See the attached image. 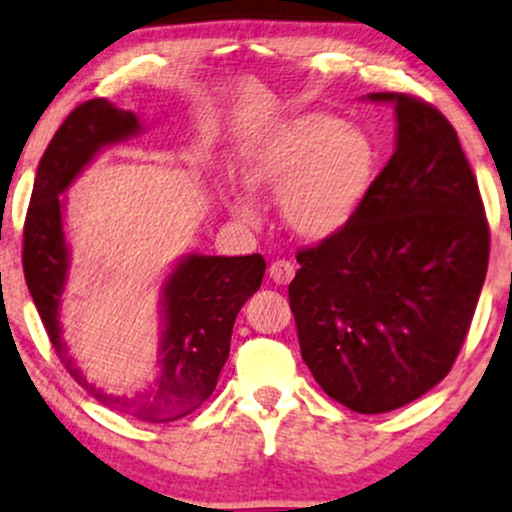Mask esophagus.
Returning a JSON list of instances; mask_svg holds the SVG:
<instances>
[{"label": "esophagus", "instance_id": "34e87169", "mask_svg": "<svg viewBox=\"0 0 512 512\" xmlns=\"http://www.w3.org/2000/svg\"><path fill=\"white\" fill-rule=\"evenodd\" d=\"M268 273H270V280L277 282V285H289L296 273V268H294V263H289V261H275L273 266H270Z\"/></svg>", "mask_w": 512, "mask_h": 512}]
</instances>
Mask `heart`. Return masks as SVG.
<instances>
[{"instance_id": "obj_1", "label": "heart", "mask_w": 512, "mask_h": 512, "mask_svg": "<svg viewBox=\"0 0 512 512\" xmlns=\"http://www.w3.org/2000/svg\"><path fill=\"white\" fill-rule=\"evenodd\" d=\"M375 144L323 111H301L246 137L237 178L249 194H277L282 223L304 242H327L356 218L375 175ZM249 194L225 189V208L256 223Z\"/></svg>"}]
</instances>
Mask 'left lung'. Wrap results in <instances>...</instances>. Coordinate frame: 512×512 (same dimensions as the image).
<instances>
[{
    "label": "left lung",
    "instance_id": "1",
    "mask_svg": "<svg viewBox=\"0 0 512 512\" xmlns=\"http://www.w3.org/2000/svg\"><path fill=\"white\" fill-rule=\"evenodd\" d=\"M396 147L356 218L299 251L289 285L301 358L327 396L389 413L449 375L489 266L482 197L453 125L396 92Z\"/></svg>",
    "mask_w": 512,
    "mask_h": 512
}]
</instances>
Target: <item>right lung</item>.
<instances>
[{
  "label": "right lung",
  "mask_w": 512,
  "mask_h": 512,
  "mask_svg": "<svg viewBox=\"0 0 512 512\" xmlns=\"http://www.w3.org/2000/svg\"><path fill=\"white\" fill-rule=\"evenodd\" d=\"M132 111L106 99L80 104L44 151L37 166L33 197L23 227V273L66 370L97 401L118 413L147 422L180 420L197 410L216 389L230 356V337L239 308L261 287L266 261L251 256H182L161 287L159 375L137 396H113L82 375L61 337V296L71 270V251L63 235L66 199L61 194L111 144L140 135Z\"/></svg>",
  "instance_id": "right-lung-1"
}]
</instances>
